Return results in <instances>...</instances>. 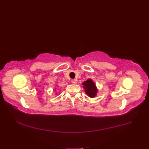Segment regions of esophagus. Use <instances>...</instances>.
Listing matches in <instances>:
<instances>
[{"label": "esophagus", "mask_w": 149, "mask_h": 149, "mask_svg": "<svg viewBox=\"0 0 149 149\" xmlns=\"http://www.w3.org/2000/svg\"><path fill=\"white\" fill-rule=\"evenodd\" d=\"M71 81H72V83H77V79H72V80H71Z\"/></svg>", "instance_id": "obj_1"}]
</instances>
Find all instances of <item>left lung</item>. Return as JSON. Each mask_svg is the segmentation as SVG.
Segmentation results:
<instances>
[{
  "label": "left lung",
  "instance_id": "obj_1",
  "mask_svg": "<svg viewBox=\"0 0 149 149\" xmlns=\"http://www.w3.org/2000/svg\"><path fill=\"white\" fill-rule=\"evenodd\" d=\"M83 88L86 93L91 98H94L98 92V90L95 86V83L91 79H88L83 83Z\"/></svg>",
  "mask_w": 149,
  "mask_h": 149
}]
</instances>
